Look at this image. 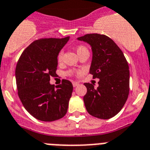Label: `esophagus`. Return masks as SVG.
I'll return each instance as SVG.
<instances>
[{
    "mask_svg": "<svg viewBox=\"0 0 150 150\" xmlns=\"http://www.w3.org/2000/svg\"><path fill=\"white\" fill-rule=\"evenodd\" d=\"M78 85H79V83H75V82H74V83H73V86H74V87H76V86H77Z\"/></svg>",
    "mask_w": 150,
    "mask_h": 150,
    "instance_id": "34e87169",
    "label": "esophagus"
}]
</instances>
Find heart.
Segmentation results:
<instances>
[{
	"label": "heart",
	"instance_id": "obj_1",
	"mask_svg": "<svg viewBox=\"0 0 150 150\" xmlns=\"http://www.w3.org/2000/svg\"><path fill=\"white\" fill-rule=\"evenodd\" d=\"M76 53H77L78 56H79L80 54H81L82 53H83V52H88V49L83 45H78L76 48ZM62 61H63V52H59L58 55H57V62L61 63L62 62ZM72 74H73L72 71H69V72H67V74H68V75H71Z\"/></svg>",
	"mask_w": 150,
	"mask_h": 150
}]
</instances>
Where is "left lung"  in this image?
Listing matches in <instances>:
<instances>
[{"label":"left lung","mask_w":150,"mask_h":150,"mask_svg":"<svg viewBox=\"0 0 150 150\" xmlns=\"http://www.w3.org/2000/svg\"><path fill=\"white\" fill-rule=\"evenodd\" d=\"M92 48L93 58L89 74L98 78V86L84 85L87 93L83 101L89 115L100 119H109L125 105L129 95L130 71L122 51L109 37L97 33L77 38Z\"/></svg>","instance_id":"1"}]
</instances>
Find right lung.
Listing matches in <instances>:
<instances>
[{
  "mask_svg": "<svg viewBox=\"0 0 150 150\" xmlns=\"http://www.w3.org/2000/svg\"><path fill=\"white\" fill-rule=\"evenodd\" d=\"M70 37L42 38L29 45L16 64V83L22 104L32 116L42 121L62 118L67 112L73 85L67 80L50 83L57 67V55Z\"/></svg>",
  "mask_w": 150,
  "mask_h": 150,
  "instance_id": "obj_1",
  "label": "right lung"
}]
</instances>
